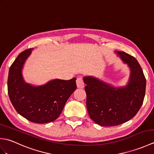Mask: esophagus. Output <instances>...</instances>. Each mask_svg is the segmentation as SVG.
<instances>
[{
	"mask_svg": "<svg viewBox=\"0 0 154 154\" xmlns=\"http://www.w3.org/2000/svg\"><path fill=\"white\" fill-rule=\"evenodd\" d=\"M76 84H77V88H79V89H83V88L85 87V84L83 82V78L78 77L76 80Z\"/></svg>",
	"mask_w": 154,
	"mask_h": 154,
	"instance_id": "esophagus-1",
	"label": "esophagus"
}]
</instances>
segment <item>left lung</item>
<instances>
[{
  "instance_id": "8db88e82",
  "label": "left lung",
  "mask_w": 154,
  "mask_h": 154,
  "mask_svg": "<svg viewBox=\"0 0 154 154\" xmlns=\"http://www.w3.org/2000/svg\"><path fill=\"white\" fill-rule=\"evenodd\" d=\"M116 52L130 69L126 87H114L91 76L83 78L89 115L102 126H117L132 119L145 97L146 80L138 61L124 51Z\"/></svg>"
}]
</instances>
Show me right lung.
I'll return each instance as SVG.
<instances>
[{"mask_svg": "<svg viewBox=\"0 0 154 154\" xmlns=\"http://www.w3.org/2000/svg\"><path fill=\"white\" fill-rule=\"evenodd\" d=\"M32 49L21 52L11 65L8 77V96L18 114L30 122L44 124L60 116L69 97L77 89L76 78L54 79L42 86L24 82L22 69Z\"/></svg>", "mask_w": 154, "mask_h": 154, "instance_id": "right-lung-1", "label": "right lung"}]
</instances>
